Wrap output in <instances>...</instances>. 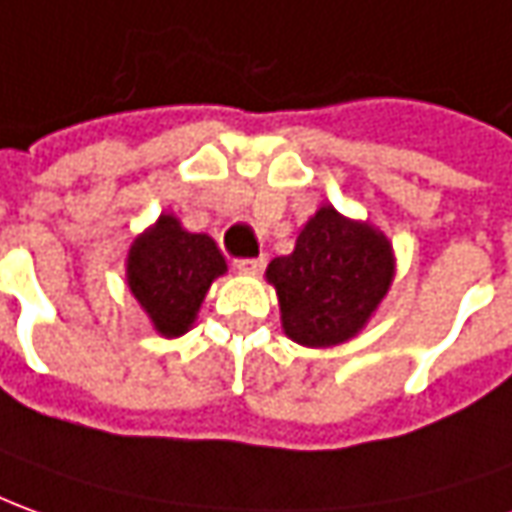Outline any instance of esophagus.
<instances>
[{"instance_id":"obj_1","label":"esophagus","mask_w":512,"mask_h":512,"mask_svg":"<svg viewBox=\"0 0 512 512\" xmlns=\"http://www.w3.org/2000/svg\"><path fill=\"white\" fill-rule=\"evenodd\" d=\"M264 264H267L264 256H256V259H234V270H239V273H259V270H264Z\"/></svg>"}]
</instances>
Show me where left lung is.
<instances>
[{
	"label": "left lung",
	"instance_id": "1",
	"mask_svg": "<svg viewBox=\"0 0 512 512\" xmlns=\"http://www.w3.org/2000/svg\"><path fill=\"white\" fill-rule=\"evenodd\" d=\"M281 323L295 343L326 348L354 337L393 281L390 242L370 225L323 206L290 256L267 267Z\"/></svg>",
	"mask_w": 512,
	"mask_h": 512
}]
</instances>
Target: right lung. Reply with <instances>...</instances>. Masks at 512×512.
Instances as JSON below:
<instances>
[{
  "label": "right lung",
  "instance_id": "1",
  "mask_svg": "<svg viewBox=\"0 0 512 512\" xmlns=\"http://www.w3.org/2000/svg\"><path fill=\"white\" fill-rule=\"evenodd\" d=\"M225 273V259L214 239L189 234L164 214L133 242L128 256V287L164 337H178L192 326L211 281Z\"/></svg>",
  "mask_w": 512,
  "mask_h": 512
}]
</instances>
